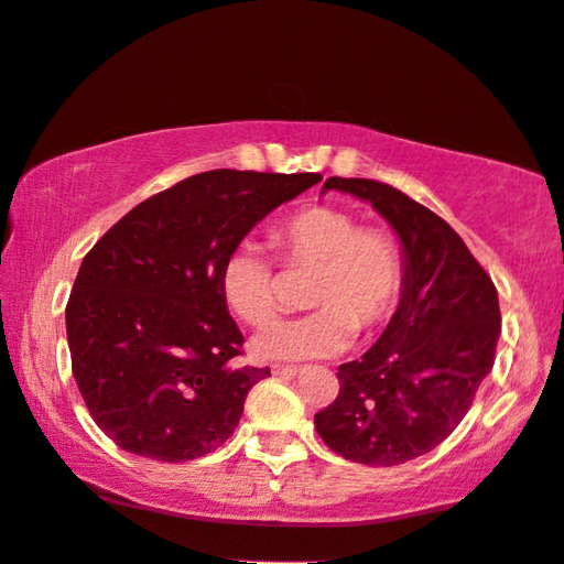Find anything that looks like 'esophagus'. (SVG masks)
<instances>
[{"label": "esophagus", "instance_id": "esophagus-1", "mask_svg": "<svg viewBox=\"0 0 564 564\" xmlns=\"http://www.w3.org/2000/svg\"><path fill=\"white\" fill-rule=\"evenodd\" d=\"M270 371H273V373H275V377H286V379H291V377H296V373H299V369H296V366H281V364L270 366Z\"/></svg>", "mask_w": 564, "mask_h": 564}]
</instances>
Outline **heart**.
Instances as JSON below:
<instances>
[{
    "mask_svg": "<svg viewBox=\"0 0 564 564\" xmlns=\"http://www.w3.org/2000/svg\"><path fill=\"white\" fill-rule=\"evenodd\" d=\"M273 247L291 270L312 268L304 302L314 312L273 319L281 281L273 262L252 239L235 245L219 270L229 310L247 325H262L252 352L262 360H310L340 352L352 329L369 333L389 319L402 294L400 247L387 231L358 227L356 216L312 206L273 229Z\"/></svg>",
    "mask_w": 564,
    "mask_h": 564,
    "instance_id": "heart-1",
    "label": "heart"
}]
</instances>
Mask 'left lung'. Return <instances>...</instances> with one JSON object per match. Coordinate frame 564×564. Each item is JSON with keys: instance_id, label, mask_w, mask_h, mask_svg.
<instances>
[{"instance_id": "left-lung-1", "label": "left lung", "mask_w": 564, "mask_h": 564, "mask_svg": "<svg viewBox=\"0 0 564 564\" xmlns=\"http://www.w3.org/2000/svg\"><path fill=\"white\" fill-rule=\"evenodd\" d=\"M325 191L369 200L392 224L404 281L379 340L337 369L340 392L314 427L345 459L397 467L446 441L469 412L495 364L498 291L464 239L397 187L329 177Z\"/></svg>"}]
</instances>
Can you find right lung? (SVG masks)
<instances>
[{
    "label": "right lung",
    "mask_w": 564,
    "mask_h": 564,
    "mask_svg": "<svg viewBox=\"0 0 564 564\" xmlns=\"http://www.w3.org/2000/svg\"><path fill=\"white\" fill-rule=\"evenodd\" d=\"M317 172L212 170L131 208L82 260L66 304L72 371L89 415L126 452L191 462L219 448L270 369L231 358L245 337L219 270L254 224Z\"/></svg>",
    "instance_id": "right-lung-1"
}]
</instances>
